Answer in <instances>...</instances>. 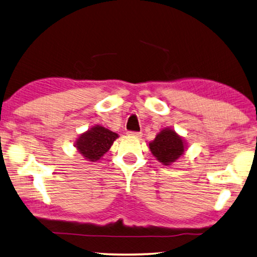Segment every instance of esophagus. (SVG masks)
Instances as JSON below:
<instances>
[{"instance_id":"esophagus-1","label":"esophagus","mask_w":257,"mask_h":257,"mask_svg":"<svg viewBox=\"0 0 257 257\" xmlns=\"http://www.w3.org/2000/svg\"><path fill=\"white\" fill-rule=\"evenodd\" d=\"M128 135H130V136H134V137H142V133H139V132H128Z\"/></svg>"}]
</instances>
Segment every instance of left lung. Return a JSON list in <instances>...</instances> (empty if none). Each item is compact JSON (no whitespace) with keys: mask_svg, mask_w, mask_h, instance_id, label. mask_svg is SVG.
<instances>
[{"mask_svg":"<svg viewBox=\"0 0 257 257\" xmlns=\"http://www.w3.org/2000/svg\"><path fill=\"white\" fill-rule=\"evenodd\" d=\"M184 142L174 130L166 128L149 143V149L154 156L164 165L175 162L184 152Z\"/></svg>","mask_w":257,"mask_h":257,"instance_id":"1","label":"left lung"}]
</instances>
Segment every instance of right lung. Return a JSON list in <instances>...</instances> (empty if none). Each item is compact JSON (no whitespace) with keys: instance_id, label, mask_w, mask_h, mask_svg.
Listing matches in <instances>:
<instances>
[{"instance_id":"obj_1","label":"right lung","mask_w":257,"mask_h":257,"mask_svg":"<svg viewBox=\"0 0 257 257\" xmlns=\"http://www.w3.org/2000/svg\"><path fill=\"white\" fill-rule=\"evenodd\" d=\"M118 135L101 125H95L82 134L76 142V147L90 162L99 161L109 151Z\"/></svg>"}]
</instances>
